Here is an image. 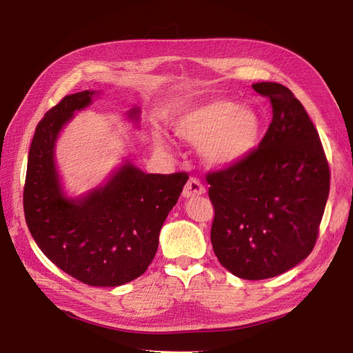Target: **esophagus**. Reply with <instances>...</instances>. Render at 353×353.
<instances>
[{"instance_id":"esophagus-1","label":"esophagus","mask_w":353,"mask_h":353,"mask_svg":"<svg viewBox=\"0 0 353 353\" xmlns=\"http://www.w3.org/2000/svg\"><path fill=\"white\" fill-rule=\"evenodd\" d=\"M204 193H205V187L203 185V183H201L196 178H190L184 185L183 196L184 198H195L199 195H204Z\"/></svg>"}]
</instances>
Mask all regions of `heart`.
Wrapping results in <instances>:
<instances>
[{
    "mask_svg": "<svg viewBox=\"0 0 353 353\" xmlns=\"http://www.w3.org/2000/svg\"><path fill=\"white\" fill-rule=\"evenodd\" d=\"M178 137L199 143V154L207 166L227 169L254 154L262 140V117L254 108L237 106L232 100L213 99L185 108L172 120ZM158 146L164 148L160 135Z\"/></svg>",
    "mask_w": 353,
    "mask_h": 353,
    "instance_id": "heart-1",
    "label": "heart"
}]
</instances>
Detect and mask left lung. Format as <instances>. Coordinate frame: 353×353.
<instances>
[{
  "label": "left lung",
  "mask_w": 353,
  "mask_h": 353,
  "mask_svg": "<svg viewBox=\"0 0 353 353\" xmlns=\"http://www.w3.org/2000/svg\"><path fill=\"white\" fill-rule=\"evenodd\" d=\"M272 120L254 154L207 174L214 208L210 239L232 274L262 280L283 274L315 245L330 172L317 129L286 86L259 82Z\"/></svg>",
  "instance_id": "8db88e82"
}]
</instances>
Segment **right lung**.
Returning <instances> with one entry per match:
<instances>
[{
	"label": "right lung",
	"mask_w": 353,
	"mask_h": 353,
	"mask_svg": "<svg viewBox=\"0 0 353 353\" xmlns=\"http://www.w3.org/2000/svg\"><path fill=\"white\" fill-rule=\"evenodd\" d=\"M94 94L86 90L65 96L36 126L24 214L34 242L57 268L90 286H120L140 277L154 261L160 230L189 175L145 174L126 161L88 195H63L54 164L57 135ZM139 112L135 108L129 117L139 120Z\"/></svg>",
	"instance_id": "1"
}]
</instances>
